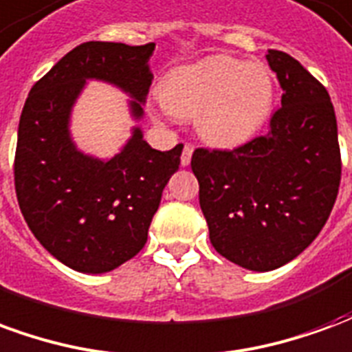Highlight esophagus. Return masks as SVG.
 Returning a JSON list of instances; mask_svg holds the SVG:
<instances>
[{
    "instance_id": "1",
    "label": "esophagus",
    "mask_w": 352,
    "mask_h": 352,
    "mask_svg": "<svg viewBox=\"0 0 352 352\" xmlns=\"http://www.w3.org/2000/svg\"><path fill=\"white\" fill-rule=\"evenodd\" d=\"M192 153H194V146H192V145H184L183 154H181V166H188V164H190Z\"/></svg>"
}]
</instances>
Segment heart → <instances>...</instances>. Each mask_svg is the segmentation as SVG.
<instances>
[{"label": "heart", "instance_id": "heart-1", "mask_svg": "<svg viewBox=\"0 0 352 352\" xmlns=\"http://www.w3.org/2000/svg\"><path fill=\"white\" fill-rule=\"evenodd\" d=\"M275 98L270 69L260 62L211 56L169 72L160 85L166 115L194 116L199 138L234 146L262 128Z\"/></svg>", "mask_w": 352, "mask_h": 352}]
</instances>
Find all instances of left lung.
Instances as JSON below:
<instances>
[{
  "label": "left lung",
  "instance_id": "obj_1",
  "mask_svg": "<svg viewBox=\"0 0 352 352\" xmlns=\"http://www.w3.org/2000/svg\"><path fill=\"white\" fill-rule=\"evenodd\" d=\"M283 88L270 130L232 151L192 154L209 239L230 262L270 272L303 252L328 221L341 181L336 113L298 60L270 50Z\"/></svg>",
  "mask_w": 352,
  "mask_h": 352
}]
</instances>
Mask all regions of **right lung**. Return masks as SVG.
I'll list each match as a JSON object with an SVG mask.
<instances>
[{
	"label": "right lung",
	"instance_id": "right-lung-1",
	"mask_svg": "<svg viewBox=\"0 0 352 352\" xmlns=\"http://www.w3.org/2000/svg\"><path fill=\"white\" fill-rule=\"evenodd\" d=\"M153 50L154 43H82L35 82L22 109L14 153L20 211L37 241L77 272H111L145 247L162 190L181 164L183 145L156 151L139 128L109 162L79 153L67 130L87 79L126 90L133 116L143 115Z\"/></svg>",
	"mask_w": 352,
	"mask_h": 352
}]
</instances>
